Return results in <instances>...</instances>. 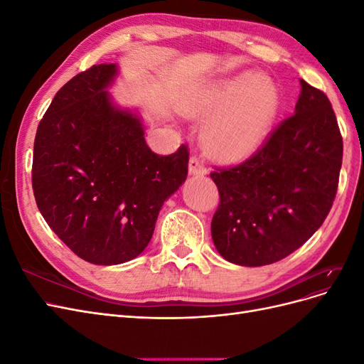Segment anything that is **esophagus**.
I'll list each match as a JSON object with an SVG mask.
<instances>
[{
	"label": "esophagus",
	"mask_w": 364,
	"mask_h": 364,
	"mask_svg": "<svg viewBox=\"0 0 364 364\" xmlns=\"http://www.w3.org/2000/svg\"><path fill=\"white\" fill-rule=\"evenodd\" d=\"M188 173H190V176H205L208 173V170L200 159L191 158L188 162Z\"/></svg>",
	"instance_id": "esophagus-1"
}]
</instances>
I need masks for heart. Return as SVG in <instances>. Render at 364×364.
I'll list each match as a JSON object with an SVG mask.
<instances>
[{"mask_svg": "<svg viewBox=\"0 0 364 364\" xmlns=\"http://www.w3.org/2000/svg\"><path fill=\"white\" fill-rule=\"evenodd\" d=\"M279 107L277 85L269 77L246 71L205 86L190 115L215 117L206 127V147L215 159L235 164L249 159L262 147Z\"/></svg>", "mask_w": 364, "mask_h": 364, "instance_id": "1", "label": "heart"}]
</instances>
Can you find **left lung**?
<instances>
[{"label": "left lung", "mask_w": 364, "mask_h": 364, "mask_svg": "<svg viewBox=\"0 0 364 364\" xmlns=\"http://www.w3.org/2000/svg\"><path fill=\"white\" fill-rule=\"evenodd\" d=\"M343 141L328 97L301 80L294 115L246 162L211 173L220 205L217 252L259 267L299 249L322 226L337 193Z\"/></svg>", "instance_id": "obj_1"}]
</instances>
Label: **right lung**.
<instances>
[{
    "mask_svg": "<svg viewBox=\"0 0 364 364\" xmlns=\"http://www.w3.org/2000/svg\"><path fill=\"white\" fill-rule=\"evenodd\" d=\"M117 63L94 65L62 86L38 126L33 193L42 217L77 257L112 266L150 243L164 202L188 173V150L153 153L139 111L107 90Z\"/></svg>",
    "mask_w": 364,
    "mask_h": 364,
    "instance_id": "1",
    "label": "right lung"
}]
</instances>
